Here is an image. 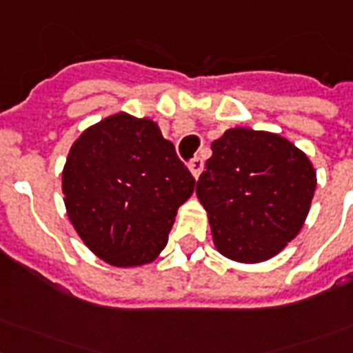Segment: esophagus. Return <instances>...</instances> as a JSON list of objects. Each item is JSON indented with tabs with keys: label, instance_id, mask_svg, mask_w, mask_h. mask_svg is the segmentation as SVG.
Wrapping results in <instances>:
<instances>
[{
	"label": "esophagus",
	"instance_id": "esophagus-1",
	"mask_svg": "<svg viewBox=\"0 0 353 353\" xmlns=\"http://www.w3.org/2000/svg\"><path fill=\"white\" fill-rule=\"evenodd\" d=\"M188 170L192 172V176L198 179L201 170H203V159H201V157H194V159L188 163Z\"/></svg>",
	"mask_w": 353,
	"mask_h": 353
}]
</instances>
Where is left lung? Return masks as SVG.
<instances>
[{"instance_id":"8db88e82","label":"left lung","mask_w":353,"mask_h":353,"mask_svg":"<svg viewBox=\"0 0 353 353\" xmlns=\"http://www.w3.org/2000/svg\"><path fill=\"white\" fill-rule=\"evenodd\" d=\"M196 194L216 249L241 263L279 254L306 221L317 174L307 155L276 133L231 128L210 144Z\"/></svg>"}]
</instances>
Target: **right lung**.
Masks as SVG:
<instances>
[{
	"label": "right lung",
	"mask_w": 353,
	"mask_h": 353,
	"mask_svg": "<svg viewBox=\"0 0 353 353\" xmlns=\"http://www.w3.org/2000/svg\"><path fill=\"white\" fill-rule=\"evenodd\" d=\"M196 179L157 122L121 112L82 132L62 172L69 221L115 268L157 258Z\"/></svg>",
	"instance_id": "add662e5"
}]
</instances>
